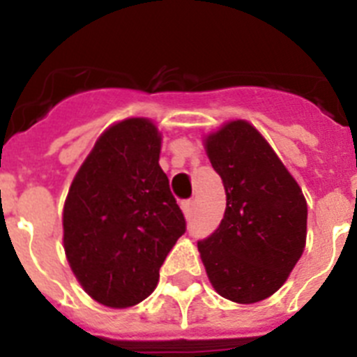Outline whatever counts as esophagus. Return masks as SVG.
I'll list each match as a JSON object with an SVG mask.
<instances>
[{"mask_svg":"<svg viewBox=\"0 0 357 357\" xmlns=\"http://www.w3.org/2000/svg\"><path fill=\"white\" fill-rule=\"evenodd\" d=\"M182 211H184L185 218H191L193 216V211H195V200H185L182 202Z\"/></svg>","mask_w":357,"mask_h":357,"instance_id":"esophagus-1","label":"esophagus"}]
</instances>
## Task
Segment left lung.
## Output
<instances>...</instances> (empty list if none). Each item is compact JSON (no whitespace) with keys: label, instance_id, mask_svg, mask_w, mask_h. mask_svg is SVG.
I'll return each mask as SVG.
<instances>
[{"label":"left lung","instance_id":"1","mask_svg":"<svg viewBox=\"0 0 357 357\" xmlns=\"http://www.w3.org/2000/svg\"><path fill=\"white\" fill-rule=\"evenodd\" d=\"M227 195L223 220L198 241L218 293L238 304L268 298L301 259L307 204L272 146L248 121H230L206 139Z\"/></svg>","mask_w":357,"mask_h":357}]
</instances>
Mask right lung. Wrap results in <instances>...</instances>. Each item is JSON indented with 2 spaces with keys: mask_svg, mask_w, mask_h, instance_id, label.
I'll use <instances>...</instances> for the list:
<instances>
[{
  "mask_svg": "<svg viewBox=\"0 0 357 357\" xmlns=\"http://www.w3.org/2000/svg\"><path fill=\"white\" fill-rule=\"evenodd\" d=\"M160 134L150 119L107 128L73 178L64 204V250L94 301L130 307L159 282L185 220L159 166Z\"/></svg>",
  "mask_w": 357,
  "mask_h": 357,
  "instance_id": "add662e5",
  "label": "right lung"
}]
</instances>
